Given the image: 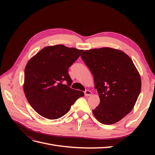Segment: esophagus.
<instances>
[{
	"label": "esophagus",
	"mask_w": 155,
	"mask_h": 155,
	"mask_svg": "<svg viewBox=\"0 0 155 155\" xmlns=\"http://www.w3.org/2000/svg\"><path fill=\"white\" fill-rule=\"evenodd\" d=\"M84 92H85V95H88V92H90V91H88V90H86V89H85V91H84Z\"/></svg>",
	"instance_id": "esophagus-1"
}]
</instances>
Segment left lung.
Here are the masks:
<instances>
[{
  "label": "left lung",
  "mask_w": 155,
  "mask_h": 155,
  "mask_svg": "<svg viewBox=\"0 0 155 155\" xmlns=\"http://www.w3.org/2000/svg\"><path fill=\"white\" fill-rule=\"evenodd\" d=\"M80 55L79 50L58 45L46 46L28 62L24 92L30 105L41 116L58 119L84 96L83 90L74 89L68 73Z\"/></svg>",
  "instance_id": "left-lung-1"
}]
</instances>
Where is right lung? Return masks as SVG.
<instances>
[{"label":"right lung","mask_w":155,"mask_h":155,"mask_svg":"<svg viewBox=\"0 0 155 155\" xmlns=\"http://www.w3.org/2000/svg\"><path fill=\"white\" fill-rule=\"evenodd\" d=\"M81 58L93 75L100 98L94 116L103 124L118 122L132 110L141 90V78L133 61L110 48L87 50Z\"/></svg>","instance_id":"1"}]
</instances>
